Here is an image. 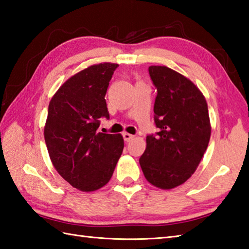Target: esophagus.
<instances>
[{"label": "esophagus", "instance_id": "esophagus-1", "mask_svg": "<svg viewBox=\"0 0 249 249\" xmlns=\"http://www.w3.org/2000/svg\"><path fill=\"white\" fill-rule=\"evenodd\" d=\"M134 137L135 136H133V135H130V134H128V133H123V138H124V140L125 141H130L131 139H134Z\"/></svg>", "mask_w": 249, "mask_h": 249}]
</instances>
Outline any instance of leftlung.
I'll return each mask as SVG.
<instances>
[{
  "instance_id": "8db88e82",
  "label": "left lung",
  "mask_w": 249,
  "mask_h": 249,
  "mask_svg": "<svg viewBox=\"0 0 249 249\" xmlns=\"http://www.w3.org/2000/svg\"><path fill=\"white\" fill-rule=\"evenodd\" d=\"M157 89L154 104L157 136L146 137L139 162L147 182L172 189L193 176L209 145L211 123L198 87L167 66H150Z\"/></svg>"
}]
</instances>
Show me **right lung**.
<instances>
[{"label":"right lung","mask_w":249,"mask_h":249,"mask_svg":"<svg viewBox=\"0 0 249 249\" xmlns=\"http://www.w3.org/2000/svg\"><path fill=\"white\" fill-rule=\"evenodd\" d=\"M115 63L84 68L52 96L44 137L52 165L72 187L95 192L107 184L124 149L122 135L97 133L100 118H109L105 95Z\"/></svg>","instance_id":"1"}]
</instances>
